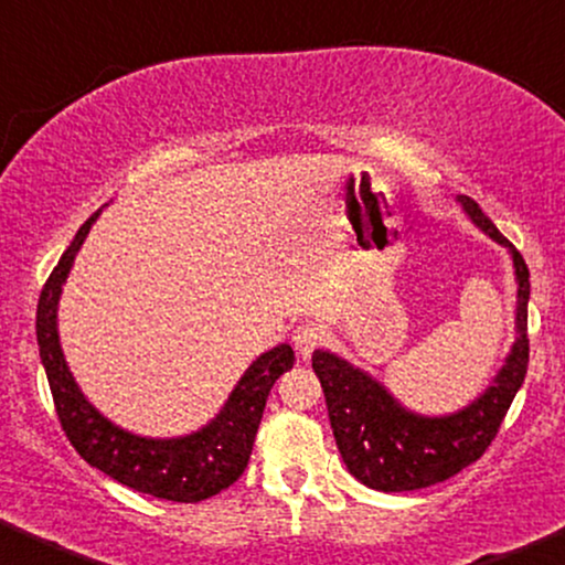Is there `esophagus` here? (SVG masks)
<instances>
[{
  "label": "esophagus",
  "instance_id": "esophagus-1",
  "mask_svg": "<svg viewBox=\"0 0 565 565\" xmlns=\"http://www.w3.org/2000/svg\"><path fill=\"white\" fill-rule=\"evenodd\" d=\"M324 340V330L315 322H301L294 330V345L301 353V359H309L311 351Z\"/></svg>",
  "mask_w": 565,
  "mask_h": 565
}]
</instances>
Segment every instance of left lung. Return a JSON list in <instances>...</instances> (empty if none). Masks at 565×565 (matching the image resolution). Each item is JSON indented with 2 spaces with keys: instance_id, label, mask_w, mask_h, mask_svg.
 Here are the masks:
<instances>
[{
  "instance_id": "8db88e82",
  "label": "left lung",
  "mask_w": 565,
  "mask_h": 565,
  "mask_svg": "<svg viewBox=\"0 0 565 565\" xmlns=\"http://www.w3.org/2000/svg\"><path fill=\"white\" fill-rule=\"evenodd\" d=\"M463 214L479 233L508 250L516 280V317L511 351L503 366L477 398L450 414H419L408 408L366 369L317 348L311 356L324 390L327 414L345 469L361 484L380 492H408L445 482L475 463L498 435L505 411L524 385L529 364L526 306L529 269L524 256L508 243L477 201L458 196Z\"/></svg>"
}]
</instances>
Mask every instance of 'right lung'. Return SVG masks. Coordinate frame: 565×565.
Instances as JSON below:
<instances>
[{
    "mask_svg": "<svg viewBox=\"0 0 565 565\" xmlns=\"http://www.w3.org/2000/svg\"><path fill=\"white\" fill-rule=\"evenodd\" d=\"M102 209H96L83 222L39 298V356L46 369L54 406L67 440L94 469L143 495L172 500V503H199L217 495L243 475L269 390L280 374L294 369V348L280 343L250 361L217 414L204 427L188 435L146 437L107 419L86 398L70 372L57 327L62 288Z\"/></svg>",
    "mask_w": 565,
    "mask_h": 565,
    "instance_id": "right-lung-1",
    "label": "right lung"
}]
</instances>
